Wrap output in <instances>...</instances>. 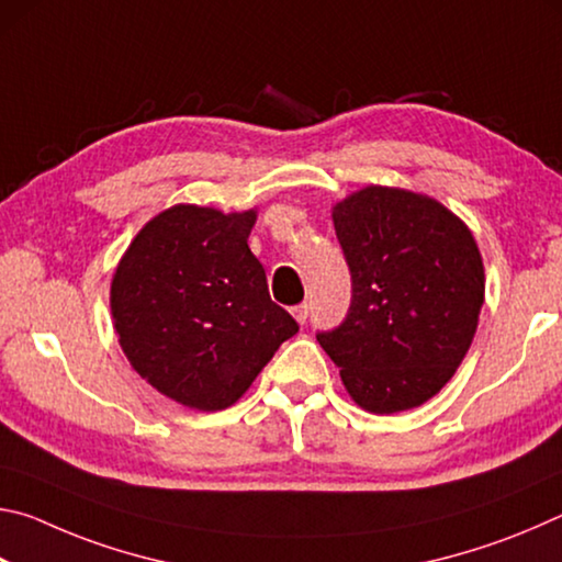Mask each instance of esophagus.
I'll list each match as a JSON object with an SVG mask.
<instances>
[{"label": "esophagus", "mask_w": 562, "mask_h": 562, "mask_svg": "<svg viewBox=\"0 0 562 562\" xmlns=\"http://www.w3.org/2000/svg\"><path fill=\"white\" fill-rule=\"evenodd\" d=\"M290 312H292V317L300 322V325H304V322H307V317H310V307H307V302L294 304V307H292Z\"/></svg>", "instance_id": "34e87169"}]
</instances>
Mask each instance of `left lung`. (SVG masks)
I'll return each mask as SVG.
<instances>
[{
    "label": "left lung",
    "mask_w": 562,
    "mask_h": 562,
    "mask_svg": "<svg viewBox=\"0 0 562 562\" xmlns=\"http://www.w3.org/2000/svg\"><path fill=\"white\" fill-rule=\"evenodd\" d=\"M351 272L345 322L317 341L349 396L374 414L422 406L469 351L486 292L461 217L429 195L367 186L331 207Z\"/></svg>",
    "instance_id": "obj_1"
}]
</instances>
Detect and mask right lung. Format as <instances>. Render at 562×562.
<instances>
[{
  "label": "right lung",
  "mask_w": 562,
  "mask_h": 562,
  "mask_svg": "<svg viewBox=\"0 0 562 562\" xmlns=\"http://www.w3.org/2000/svg\"><path fill=\"white\" fill-rule=\"evenodd\" d=\"M255 221V211L173 205L140 227L113 274L111 315L123 355L178 404L233 406L297 335L247 245Z\"/></svg>",
  "instance_id": "obj_1"
}]
</instances>
